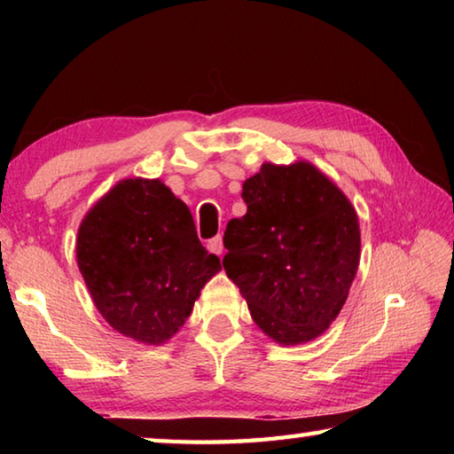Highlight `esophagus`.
<instances>
[{
  "instance_id": "obj_1",
  "label": "esophagus",
  "mask_w": 454,
  "mask_h": 454,
  "mask_svg": "<svg viewBox=\"0 0 454 454\" xmlns=\"http://www.w3.org/2000/svg\"><path fill=\"white\" fill-rule=\"evenodd\" d=\"M208 250L214 252V254H218V256L224 254V242H222V236L212 238V240L208 242Z\"/></svg>"
}]
</instances>
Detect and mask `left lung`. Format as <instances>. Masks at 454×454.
<instances>
[{
    "instance_id": "1",
    "label": "left lung",
    "mask_w": 454,
    "mask_h": 454,
    "mask_svg": "<svg viewBox=\"0 0 454 454\" xmlns=\"http://www.w3.org/2000/svg\"><path fill=\"white\" fill-rule=\"evenodd\" d=\"M222 260L256 325L280 344L320 336L347 302L360 260L348 198L309 162L264 164L244 182Z\"/></svg>"
}]
</instances>
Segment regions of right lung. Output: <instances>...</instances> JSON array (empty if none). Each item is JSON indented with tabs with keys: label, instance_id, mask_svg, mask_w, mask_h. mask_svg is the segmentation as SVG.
Masks as SVG:
<instances>
[{
	"label": "right lung",
	"instance_id": "right-lung-1",
	"mask_svg": "<svg viewBox=\"0 0 454 454\" xmlns=\"http://www.w3.org/2000/svg\"><path fill=\"white\" fill-rule=\"evenodd\" d=\"M80 272L114 330L162 344L190 317L222 264L198 240L188 206L160 180L116 184L83 218Z\"/></svg>",
	"mask_w": 454,
	"mask_h": 454
}]
</instances>
